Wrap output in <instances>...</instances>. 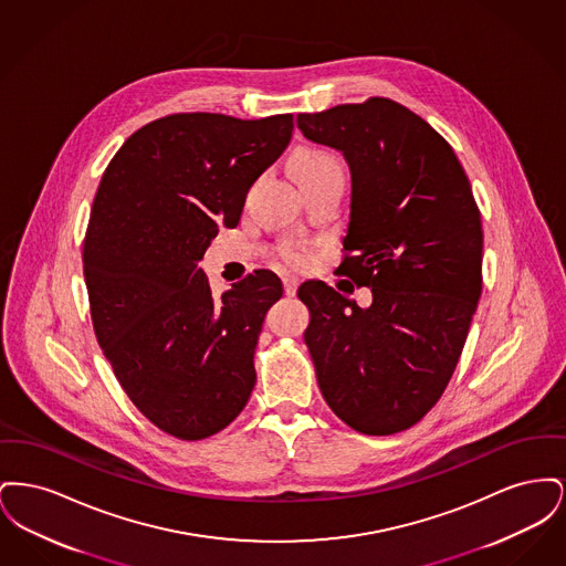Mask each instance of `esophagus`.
<instances>
[{"mask_svg": "<svg viewBox=\"0 0 566 566\" xmlns=\"http://www.w3.org/2000/svg\"><path fill=\"white\" fill-rule=\"evenodd\" d=\"M298 280L296 277H284V295L295 296Z\"/></svg>", "mask_w": 566, "mask_h": 566, "instance_id": "esophagus-1", "label": "esophagus"}]
</instances>
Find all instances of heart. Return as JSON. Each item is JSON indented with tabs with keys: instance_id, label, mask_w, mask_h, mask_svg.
I'll use <instances>...</instances> for the list:
<instances>
[{
	"instance_id": "heart-1",
	"label": "heart",
	"mask_w": 566,
	"mask_h": 566,
	"mask_svg": "<svg viewBox=\"0 0 566 566\" xmlns=\"http://www.w3.org/2000/svg\"><path fill=\"white\" fill-rule=\"evenodd\" d=\"M326 171H342V163L323 148H303L293 157V174L296 180L303 176H316ZM282 263L291 268H303L310 259V245L305 242H284L277 248Z\"/></svg>"
}]
</instances>
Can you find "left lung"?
<instances>
[{"instance_id":"left-lung-1","label":"left lung","mask_w":566,"mask_h":566,"mask_svg":"<svg viewBox=\"0 0 566 566\" xmlns=\"http://www.w3.org/2000/svg\"><path fill=\"white\" fill-rule=\"evenodd\" d=\"M296 127L350 165L335 273L374 293L363 310L321 280L296 291L324 401L363 434L407 431L450 384L482 295L480 208L452 146L388 97L298 114Z\"/></svg>"}]
</instances>
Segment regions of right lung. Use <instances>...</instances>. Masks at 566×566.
Here are the masks:
<instances>
[{
	"instance_id": "obj_1",
	"label": "right lung",
	"mask_w": 566,
	"mask_h": 566,
	"mask_svg": "<svg viewBox=\"0 0 566 566\" xmlns=\"http://www.w3.org/2000/svg\"><path fill=\"white\" fill-rule=\"evenodd\" d=\"M293 129V114H167L127 137L95 192L82 243L95 337L132 403L176 439L227 429L254 388L282 282L256 270L214 298L197 263Z\"/></svg>"
}]
</instances>
